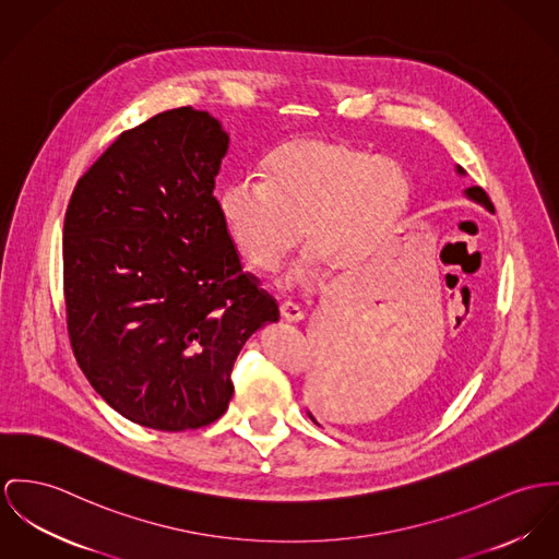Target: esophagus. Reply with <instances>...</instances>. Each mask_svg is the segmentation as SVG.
Instances as JSON below:
<instances>
[{
	"label": "esophagus",
	"instance_id": "1",
	"mask_svg": "<svg viewBox=\"0 0 559 559\" xmlns=\"http://www.w3.org/2000/svg\"><path fill=\"white\" fill-rule=\"evenodd\" d=\"M281 317L287 323H301L304 321V310H301L300 306L292 304V301H285V304H281Z\"/></svg>",
	"mask_w": 559,
	"mask_h": 559
}]
</instances>
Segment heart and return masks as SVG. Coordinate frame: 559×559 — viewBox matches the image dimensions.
Listing matches in <instances>:
<instances>
[{"label": "heart", "mask_w": 559, "mask_h": 559, "mask_svg": "<svg viewBox=\"0 0 559 559\" xmlns=\"http://www.w3.org/2000/svg\"><path fill=\"white\" fill-rule=\"evenodd\" d=\"M411 206L406 173L381 157L332 138L281 144L263 164V182L231 180L218 195V215L240 258L272 270L298 242L301 258L283 278L300 287L319 265L348 276L377 258Z\"/></svg>", "instance_id": "1"}]
</instances>
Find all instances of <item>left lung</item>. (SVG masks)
Listing matches in <instances>:
<instances>
[{"instance_id": "8db88e82", "label": "left lung", "mask_w": 559, "mask_h": 559, "mask_svg": "<svg viewBox=\"0 0 559 559\" xmlns=\"http://www.w3.org/2000/svg\"><path fill=\"white\" fill-rule=\"evenodd\" d=\"M455 173L457 176H466V173L455 166ZM464 195L483 206L485 211L493 213V204L489 202L487 193L480 189V187H466L464 189ZM344 346V343H341ZM341 346H338V353H319L317 357V364L310 372V379H308V406H306V415L312 419V424L321 426L317 419H323V421H336V417L344 415V411L353 404V391H355V377H353V364H350V357L346 350V355L341 353Z\"/></svg>"}]
</instances>
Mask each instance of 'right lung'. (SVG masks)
Listing matches in <instances>:
<instances>
[{
    "instance_id": "1",
    "label": "right lung",
    "mask_w": 559,
    "mask_h": 559,
    "mask_svg": "<svg viewBox=\"0 0 559 559\" xmlns=\"http://www.w3.org/2000/svg\"><path fill=\"white\" fill-rule=\"evenodd\" d=\"M229 135L191 106L123 131L79 180L63 223L68 332L86 381L129 421L198 430L278 306L242 272L218 215Z\"/></svg>"
}]
</instances>
